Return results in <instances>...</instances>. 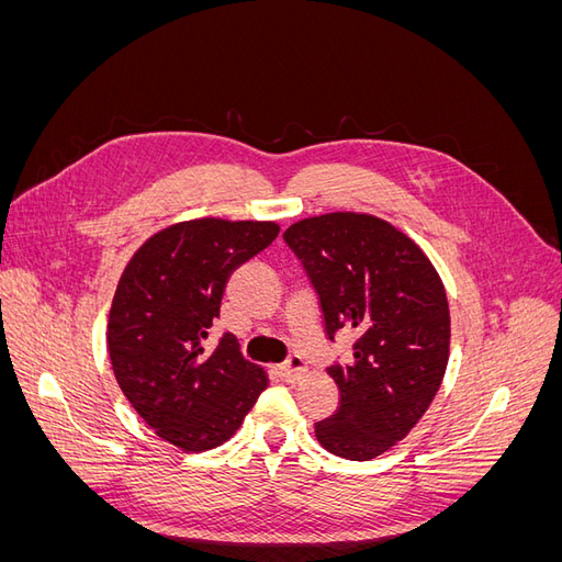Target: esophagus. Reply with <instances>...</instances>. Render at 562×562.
Here are the masks:
<instances>
[{"instance_id":"esophagus-1","label":"esophagus","mask_w":562,"mask_h":562,"mask_svg":"<svg viewBox=\"0 0 562 562\" xmlns=\"http://www.w3.org/2000/svg\"><path fill=\"white\" fill-rule=\"evenodd\" d=\"M304 372H307V363H304V359L297 353L288 356V361L281 366V375L285 382H300L304 378Z\"/></svg>"}]
</instances>
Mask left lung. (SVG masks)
Returning a JSON list of instances; mask_svg holds the SVG:
<instances>
[{
	"instance_id": "obj_1",
	"label": "left lung",
	"mask_w": 562,
	"mask_h": 562,
	"mask_svg": "<svg viewBox=\"0 0 562 562\" xmlns=\"http://www.w3.org/2000/svg\"><path fill=\"white\" fill-rule=\"evenodd\" d=\"M318 297L323 333H351L335 361L337 411L314 424L328 452L368 462L403 440L443 382L450 349L446 288L405 234L372 215L330 213L283 234Z\"/></svg>"
}]
</instances>
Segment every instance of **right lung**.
<instances>
[{
	"label": "right lung",
	"instance_id": "right-lung-1",
	"mask_svg": "<svg viewBox=\"0 0 562 562\" xmlns=\"http://www.w3.org/2000/svg\"><path fill=\"white\" fill-rule=\"evenodd\" d=\"M277 236L274 223H180L147 239L116 285L108 349L119 389L159 438L187 452L225 443L267 386L234 335L213 351L206 337L234 269Z\"/></svg>",
	"mask_w": 562,
	"mask_h": 562
}]
</instances>
